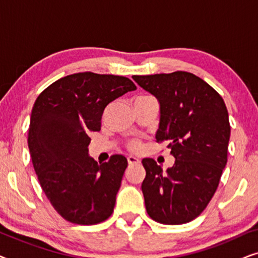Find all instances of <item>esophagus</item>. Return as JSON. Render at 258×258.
<instances>
[{
	"label": "esophagus",
	"mask_w": 258,
	"mask_h": 258,
	"mask_svg": "<svg viewBox=\"0 0 258 258\" xmlns=\"http://www.w3.org/2000/svg\"><path fill=\"white\" fill-rule=\"evenodd\" d=\"M128 163H129V165H137V164H140V160L135 156H129Z\"/></svg>",
	"instance_id": "esophagus-1"
}]
</instances>
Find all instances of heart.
Segmentation results:
<instances>
[{"label":"heart","mask_w":258,"mask_h":258,"mask_svg":"<svg viewBox=\"0 0 258 258\" xmlns=\"http://www.w3.org/2000/svg\"><path fill=\"white\" fill-rule=\"evenodd\" d=\"M143 97V96H142ZM130 147L133 148V149H137V148L140 147V143L136 142V141H133V142H130Z\"/></svg>","instance_id":"b5f03b06"}]
</instances>
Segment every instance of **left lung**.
Here are the masks:
<instances>
[{
	"mask_svg": "<svg viewBox=\"0 0 258 258\" xmlns=\"http://www.w3.org/2000/svg\"><path fill=\"white\" fill-rule=\"evenodd\" d=\"M160 104L157 142L170 141L172 167L163 171L143 158L146 209L162 224H183L206 209L228 158L229 115L223 98L202 79L186 72L133 76Z\"/></svg>",
	"mask_w": 258,
	"mask_h": 258,
	"instance_id": "8db88e82",
	"label": "left lung"
}]
</instances>
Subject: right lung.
<instances>
[{"mask_svg":"<svg viewBox=\"0 0 258 258\" xmlns=\"http://www.w3.org/2000/svg\"><path fill=\"white\" fill-rule=\"evenodd\" d=\"M136 89L123 76L77 73L42 91L31 110L28 147L40 184L54 209L75 224L103 222L114 211L128 167L122 155L97 164L89 156L109 103Z\"/></svg>","mask_w":258,"mask_h":258,"instance_id":"right-lung-1","label":"right lung"}]
</instances>
